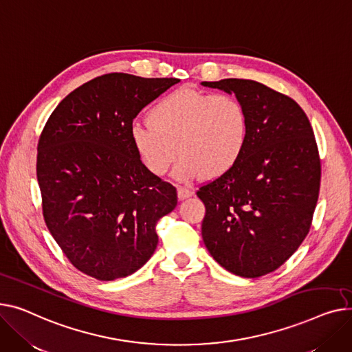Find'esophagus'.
<instances>
[{
	"label": "esophagus",
	"mask_w": 352,
	"mask_h": 352,
	"mask_svg": "<svg viewBox=\"0 0 352 352\" xmlns=\"http://www.w3.org/2000/svg\"><path fill=\"white\" fill-rule=\"evenodd\" d=\"M193 195V190H192V188L190 186H177V196H179V199H186V197H189V196H192Z\"/></svg>",
	"instance_id": "34e87169"
}]
</instances>
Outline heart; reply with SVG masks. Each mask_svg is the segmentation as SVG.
<instances>
[{"instance_id":"obj_1","label":"heart","mask_w":352,"mask_h":352,"mask_svg":"<svg viewBox=\"0 0 352 352\" xmlns=\"http://www.w3.org/2000/svg\"><path fill=\"white\" fill-rule=\"evenodd\" d=\"M247 113L230 94L180 89L151 111V122L131 126L133 148L151 173L163 176L182 156L180 179L216 177L233 168L247 139Z\"/></svg>"}]
</instances>
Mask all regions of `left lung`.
<instances>
[{
    "instance_id": "1",
    "label": "left lung",
    "mask_w": 352,
    "mask_h": 352,
    "mask_svg": "<svg viewBox=\"0 0 352 352\" xmlns=\"http://www.w3.org/2000/svg\"><path fill=\"white\" fill-rule=\"evenodd\" d=\"M201 84L234 94L249 123L233 168L197 190L203 241L227 272L261 277L290 258L311 227L321 182L316 136L294 99L260 82Z\"/></svg>"
}]
</instances>
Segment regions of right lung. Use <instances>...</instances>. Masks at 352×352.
<instances>
[{
	"label": "right lung",
	"instance_id": "right-lung-1",
	"mask_svg": "<svg viewBox=\"0 0 352 352\" xmlns=\"http://www.w3.org/2000/svg\"><path fill=\"white\" fill-rule=\"evenodd\" d=\"M179 80L122 72L94 78L59 102L41 132L44 220L87 276L112 281L139 270L157 245V220L176 208V188L143 166L131 126Z\"/></svg>",
	"mask_w": 352,
	"mask_h": 352
}]
</instances>
